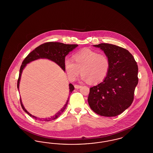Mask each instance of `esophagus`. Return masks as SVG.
<instances>
[{
    "mask_svg": "<svg viewBox=\"0 0 153 153\" xmlns=\"http://www.w3.org/2000/svg\"><path fill=\"white\" fill-rule=\"evenodd\" d=\"M74 87L75 88H76V89H79L81 87V85H77V84H75L74 85Z\"/></svg>",
    "mask_w": 153,
    "mask_h": 153,
    "instance_id": "1",
    "label": "esophagus"
}]
</instances>
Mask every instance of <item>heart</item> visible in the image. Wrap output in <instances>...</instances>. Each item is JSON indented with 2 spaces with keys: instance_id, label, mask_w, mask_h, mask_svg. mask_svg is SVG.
<instances>
[{
  "instance_id": "b5f03b06",
  "label": "heart",
  "mask_w": 153,
  "mask_h": 153,
  "mask_svg": "<svg viewBox=\"0 0 153 153\" xmlns=\"http://www.w3.org/2000/svg\"><path fill=\"white\" fill-rule=\"evenodd\" d=\"M73 59L66 58L64 68L69 78L75 79L81 70L82 79L90 84L102 82L109 73L111 62L108 56L97 51L85 49L75 53Z\"/></svg>"
}]
</instances>
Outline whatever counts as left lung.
I'll return each instance as SVG.
<instances>
[{"label": "left lung", "mask_w": 153, "mask_h": 153, "mask_svg": "<svg viewBox=\"0 0 153 153\" xmlns=\"http://www.w3.org/2000/svg\"><path fill=\"white\" fill-rule=\"evenodd\" d=\"M94 46L102 49L108 56L111 67L106 78L90 88L88 104L98 115L115 117L127 109L133 102L138 82L137 63L131 53L123 48L105 43Z\"/></svg>", "instance_id": "left-lung-1"}]
</instances>
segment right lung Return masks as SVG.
I'll use <instances>...</instances> for the list:
<instances>
[{"label": "right lung", "instance_id": "add662e5", "mask_svg": "<svg viewBox=\"0 0 153 153\" xmlns=\"http://www.w3.org/2000/svg\"><path fill=\"white\" fill-rule=\"evenodd\" d=\"M77 46H78V45H76V44L69 45V44H64L61 42H46L39 45L34 51L30 53L29 54L27 55V56L25 58V59L22 62V65L21 66L20 71H19V78L18 80V83H17V88H18V89H19V82L21 80L22 71L27 64H29L31 61H33L34 60H36L39 58H47L56 62L64 70V71H65V69L64 68V61H65L66 56L68 55L70 51H72L74 49H75ZM69 95H71V94L74 89V87L72 84H69ZM69 99V96L66 101L65 105L63 107V108L61 109V110H59L54 116L48 117V118H43V119L34 117L31 114H30L29 112L25 108L22 104L21 99H20V102H21L22 109H23V111L25 112H26L29 116L33 117L36 120L38 119V120H40V121L48 122V121H51L52 120H54L57 119L64 111L67 106Z\"/></svg>", "mask_w": 153, "mask_h": 153}]
</instances>
